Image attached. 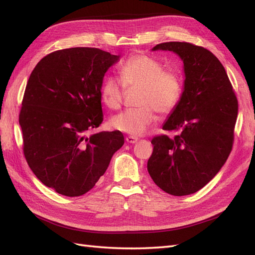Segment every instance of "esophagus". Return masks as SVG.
Masks as SVG:
<instances>
[{
    "label": "esophagus",
    "mask_w": 255,
    "mask_h": 255,
    "mask_svg": "<svg viewBox=\"0 0 255 255\" xmlns=\"http://www.w3.org/2000/svg\"><path fill=\"white\" fill-rule=\"evenodd\" d=\"M126 140H127V142L128 143H136L137 141H138V138H136V137H133V136H128L127 138H126Z\"/></svg>",
    "instance_id": "1"
}]
</instances>
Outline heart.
Wrapping results in <instances>:
<instances>
[{"label": "heart", "mask_w": 255, "mask_h": 255, "mask_svg": "<svg viewBox=\"0 0 255 255\" xmlns=\"http://www.w3.org/2000/svg\"><path fill=\"white\" fill-rule=\"evenodd\" d=\"M121 79L110 75L101 87L103 103L111 110H118L125 95V85L139 88L138 105L113 116L110 125L113 128L132 136L142 135L155 121V111L159 115L170 114L180 101L183 83L175 71H165L158 60L144 54L128 58L120 69Z\"/></svg>", "instance_id": "b5f03b06"}]
</instances>
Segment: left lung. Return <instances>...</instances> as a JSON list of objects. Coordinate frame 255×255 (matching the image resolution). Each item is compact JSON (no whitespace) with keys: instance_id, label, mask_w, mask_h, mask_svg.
<instances>
[{"instance_id":"8db88e82","label":"left lung","mask_w":255,"mask_h":255,"mask_svg":"<svg viewBox=\"0 0 255 255\" xmlns=\"http://www.w3.org/2000/svg\"><path fill=\"white\" fill-rule=\"evenodd\" d=\"M152 51H170L183 61L180 101L163 125L177 130L152 139L148 171L173 196L194 194L217 174L232 150L238 103L225 67L208 50L188 42H164Z\"/></svg>"}]
</instances>
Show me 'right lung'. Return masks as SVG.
Here are the masks:
<instances>
[{
	"label": "right lung",
	"mask_w": 255,
	"mask_h": 255,
	"mask_svg": "<svg viewBox=\"0 0 255 255\" xmlns=\"http://www.w3.org/2000/svg\"><path fill=\"white\" fill-rule=\"evenodd\" d=\"M119 55L71 48L44 56L30 73L19 123L29 168L60 195L86 194L125 143L119 130L87 136L103 121L101 87Z\"/></svg>",
	"instance_id": "right-lung-1"
}]
</instances>
